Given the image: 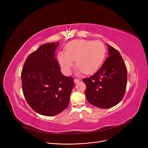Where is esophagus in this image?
I'll list each match as a JSON object with an SVG mask.
<instances>
[{"label": "esophagus", "mask_w": 148, "mask_h": 148, "mask_svg": "<svg viewBox=\"0 0 148 148\" xmlns=\"http://www.w3.org/2000/svg\"><path fill=\"white\" fill-rule=\"evenodd\" d=\"M79 82V79H74V82H75V84L76 83H78Z\"/></svg>", "instance_id": "esophagus-1"}]
</instances>
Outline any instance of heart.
<instances>
[{"instance_id":"heart-1","label":"heart","mask_w":148,"mask_h":148,"mask_svg":"<svg viewBox=\"0 0 148 148\" xmlns=\"http://www.w3.org/2000/svg\"><path fill=\"white\" fill-rule=\"evenodd\" d=\"M66 52L58 53V60L65 75H69L75 64L78 66L77 73L91 74L96 71L104 61L106 49L99 41L74 40L67 44Z\"/></svg>"}]
</instances>
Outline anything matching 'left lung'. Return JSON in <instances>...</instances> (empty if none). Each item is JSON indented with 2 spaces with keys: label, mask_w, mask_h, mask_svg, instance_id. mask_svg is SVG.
Returning a JSON list of instances; mask_svg holds the SVG:
<instances>
[{
  "label": "left lung",
  "mask_w": 148,
  "mask_h": 148,
  "mask_svg": "<svg viewBox=\"0 0 148 148\" xmlns=\"http://www.w3.org/2000/svg\"><path fill=\"white\" fill-rule=\"evenodd\" d=\"M108 47L109 56L97 72L83 82L89 103L101 109H109L122 101L127 83V69L119 52Z\"/></svg>",
  "instance_id": "left-lung-1"
}]
</instances>
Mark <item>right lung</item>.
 <instances>
[{
    "instance_id": "obj_1",
    "label": "right lung",
    "mask_w": 148,
    "mask_h": 148,
    "mask_svg": "<svg viewBox=\"0 0 148 148\" xmlns=\"http://www.w3.org/2000/svg\"><path fill=\"white\" fill-rule=\"evenodd\" d=\"M59 42L46 43L26 59L21 71L26 101L35 112L45 116L60 114L69 104L73 79L65 77L55 57Z\"/></svg>"
}]
</instances>
